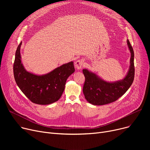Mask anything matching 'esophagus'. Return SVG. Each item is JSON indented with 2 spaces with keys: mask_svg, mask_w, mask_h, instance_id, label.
Wrapping results in <instances>:
<instances>
[{
  "mask_svg": "<svg viewBox=\"0 0 150 150\" xmlns=\"http://www.w3.org/2000/svg\"><path fill=\"white\" fill-rule=\"evenodd\" d=\"M84 61L83 59L77 60L75 62V66L77 70H80L83 68V64Z\"/></svg>",
  "mask_w": 150,
  "mask_h": 150,
  "instance_id": "obj_1",
  "label": "esophagus"
}]
</instances>
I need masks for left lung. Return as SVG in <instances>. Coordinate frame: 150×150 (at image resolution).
Segmentation results:
<instances>
[{
    "instance_id": "obj_1",
    "label": "left lung",
    "mask_w": 150,
    "mask_h": 150,
    "mask_svg": "<svg viewBox=\"0 0 150 150\" xmlns=\"http://www.w3.org/2000/svg\"><path fill=\"white\" fill-rule=\"evenodd\" d=\"M127 44L131 53L130 66L127 75L123 80L108 82L88 69L83 70L85 76L83 91L85 98L89 103L99 106L112 103L121 97L130 88L134 78V53L128 39Z\"/></svg>"
}]
</instances>
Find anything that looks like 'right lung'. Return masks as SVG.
I'll list each match as a JSON object with an SVG mask.
<instances>
[{
  "label": "right lung",
  "mask_w": 150,
  "mask_h": 150,
  "mask_svg": "<svg viewBox=\"0 0 150 150\" xmlns=\"http://www.w3.org/2000/svg\"><path fill=\"white\" fill-rule=\"evenodd\" d=\"M18 45L13 65L14 79L24 95L34 103L49 105L58 101L65 88L68 77L75 72L72 61L54 69L45 75H38L25 70L22 61Z\"/></svg>",
  "instance_id": "1"
}]
</instances>
